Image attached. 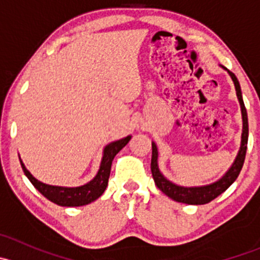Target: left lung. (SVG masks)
Returning <instances> with one entry per match:
<instances>
[{
    "mask_svg": "<svg viewBox=\"0 0 260 260\" xmlns=\"http://www.w3.org/2000/svg\"><path fill=\"white\" fill-rule=\"evenodd\" d=\"M225 69V68H224ZM230 77H232L233 81L235 84V89H237V95L239 98L240 106H242V114H243V136H242V147L238 153L237 159L230 167L229 171L225 174V176L221 180L216 181L215 183L211 185L203 186V187H181V186L175 185V183L170 182L169 180L165 179L162 174L159 172L158 166H157V157H158V152H157V147L154 143H152V159H151V171L152 176H153L154 183L157 187L171 198L172 200L177 201V203L188 204V205H204L210 201L216 199L220 193L224 192L235 180L239 176L242 167L244 165V159H245L246 154V145H248V135H249V128H248V114H246L245 106H244L242 90H240L239 81H238L237 77L234 73L229 72Z\"/></svg>",
    "mask_w": 260,
    "mask_h": 260,
    "instance_id": "8db88e82",
    "label": "left lung"
}]
</instances>
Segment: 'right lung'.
<instances>
[{"instance_id":"obj_1","label":"right lung","mask_w":260,"mask_h":260,"mask_svg":"<svg viewBox=\"0 0 260 260\" xmlns=\"http://www.w3.org/2000/svg\"><path fill=\"white\" fill-rule=\"evenodd\" d=\"M131 137L123 138V140L115 141L104 148L103 158H102L101 169H99L98 174L94 177L90 182L86 185L79 186V187H59V186H50L46 183L40 182L26 170L25 165L21 162V167H22L23 172L27 176V179L31 181L34 186L45 196L50 201L60 206H83L88 205L91 201L96 200L102 193L106 191L107 185H108L109 175H111V167L112 161H113L114 156L123 148L128 142H129Z\"/></svg>"}]
</instances>
